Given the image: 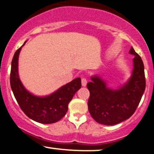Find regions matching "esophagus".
<instances>
[{"instance_id":"1","label":"esophagus","mask_w":154,"mask_h":154,"mask_svg":"<svg viewBox=\"0 0 154 154\" xmlns=\"http://www.w3.org/2000/svg\"><path fill=\"white\" fill-rule=\"evenodd\" d=\"M81 82H82V87H85L86 85H87V83H88V81L87 79H86V78H82V79H81Z\"/></svg>"}]
</instances>
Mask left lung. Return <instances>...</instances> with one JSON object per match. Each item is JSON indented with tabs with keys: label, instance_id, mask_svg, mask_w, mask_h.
<instances>
[{
	"label": "left lung",
	"instance_id": "1",
	"mask_svg": "<svg viewBox=\"0 0 154 154\" xmlns=\"http://www.w3.org/2000/svg\"><path fill=\"white\" fill-rule=\"evenodd\" d=\"M134 55L133 70L128 82L118 90L110 89L98 76L91 77L87 84L90 91L88 110L97 122L114 125L129 119L135 113L146 89L144 65L141 57L131 48Z\"/></svg>",
	"mask_w": 154,
	"mask_h": 154
}]
</instances>
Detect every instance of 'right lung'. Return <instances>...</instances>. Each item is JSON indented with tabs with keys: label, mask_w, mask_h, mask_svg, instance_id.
<instances>
[{
	"label": "right lung",
	"mask_w": 154,
	"mask_h": 154,
	"mask_svg": "<svg viewBox=\"0 0 154 154\" xmlns=\"http://www.w3.org/2000/svg\"><path fill=\"white\" fill-rule=\"evenodd\" d=\"M25 43L24 42L23 45ZM22 47L14 55L11 69L10 84L16 100L21 109L31 119L41 124L56 122L65 116L69 103L80 89L81 79L77 77L73 79L47 96L39 97L32 94L23 86L19 77L18 59Z\"/></svg>",
	"instance_id": "add662e5"
}]
</instances>
